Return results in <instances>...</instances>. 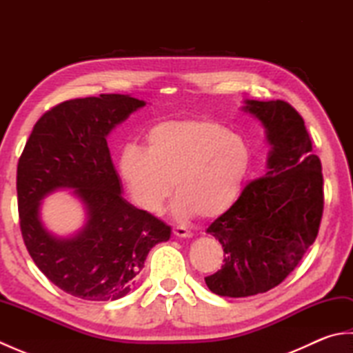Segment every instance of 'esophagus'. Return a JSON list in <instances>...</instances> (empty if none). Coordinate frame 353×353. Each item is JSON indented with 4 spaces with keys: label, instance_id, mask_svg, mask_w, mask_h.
Segmentation results:
<instances>
[{
    "label": "esophagus",
    "instance_id": "obj_1",
    "mask_svg": "<svg viewBox=\"0 0 353 353\" xmlns=\"http://www.w3.org/2000/svg\"><path fill=\"white\" fill-rule=\"evenodd\" d=\"M172 234H174V235L179 236V238H191V236H192L191 230H188V229L183 228V226L172 228Z\"/></svg>",
    "mask_w": 353,
    "mask_h": 353
}]
</instances>
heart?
I'll return each instance as SVG.
<instances>
[{
  "label": "heart",
  "instance_id": "b5f03b06",
  "mask_svg": "<svg viewBox=\"0 0 353 353\" xmlns=\"http://www.w3.org/2000/svg\"><path fill=\"white\" fill-rule=\"evenodd\" d=\"M250 165L252 150L241 134L209 119L157 124L145 152L127 147L119 157V172L142 209L161 211L174 183V212L205 220L235 205Z\"/></svg>",
  "mask_w": 353,
  "mask_h": 353
}]
</instances>
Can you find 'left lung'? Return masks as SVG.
I'll use <instances>...</instances> for the list:
<instances>
[{
  "label": "left lung",
  "mask_w": 353,
  "mask_h": 353,
  "mask_svg": "<svg viewBox=\"0 0 353 353\" xmlns=\"http://www.w3.org/2000/svg\"><path fill=\"white\" fill-rule=\"evenodd\" d=\"M272 144L265 176L249 182L208 232L223 245V265L205 277L219 296L249 297L277 287L316 241L325 194L321 162L303 118L287 101L247 100Z\"/></svg>",
  "instance_id": "1"
}]
</instances>
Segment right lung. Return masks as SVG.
<instances>
[{
  "label": "right lung",
  "instance_id": "right-lung-1",
  "mask_svg": "<svg viewBox=\"0 0 353 353\" xmlns=\"http://www.w3.org/2000/svg\"><path fill=\"white\" fill-rule=\"evenodd\" d=\"M145 103L124 94L63 101L37 119L17 171L19 226L37 268L68 294L117 301L138 281L148 252L171 229L121 196L106 137ZM72 188L88 223L72 239L52 237L39 220L48 192Z\"/></svg>",
  "mask_w": 353,
  "mask_h": 353
}]
</instances>
